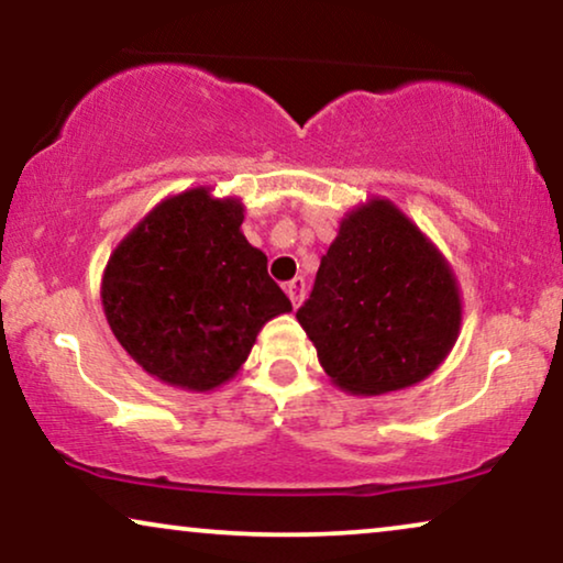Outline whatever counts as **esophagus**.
Here are the masks:
<instances>
[{
    "mask_svg": "<svg viewBox=\"0 0 563 563\" xmlns=\"http://www.w3.org/2000/svg\"><path fill=\"white\" fill-rule=\"evenodd\" d=\"M287 295L291 299V305L299 307V302H302V297H305V279H302V276H295V279L287 284Z\"/></svg>",
    "mask_w": 563,
    "mask_h": 563,
    "instance_id": "34e87169",
    "label": "esophagus"
}]
</instances>
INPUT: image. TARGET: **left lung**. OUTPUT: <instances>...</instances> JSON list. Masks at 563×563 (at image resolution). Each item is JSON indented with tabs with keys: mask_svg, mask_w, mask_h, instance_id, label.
Masks as SVG:
<instances>
[{
	"mask_svg": "<svg viewBox=\"0 0 563 563\" xmlns=\"http://www.w3.org/2000/svg\"><path fill=\"white\" fill-rule=\"evenodd\" d=\"M297 320L338 387L384 395L426 379L451 351L459 287L420 230L376 199L341 222Z\"/></svg>",
	"mask_w": 563,
	"mask_h": 563,
	"instance_id": "1",
	"label": "left lung"
}]
</instances>
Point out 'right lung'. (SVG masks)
Masks as SVG:
<instances>
[{"mask_svg":"<svg viewBox=\"0 0 563 563\" xmlns=\"http://www.w3.org/2000/svg\"><path fill=\"white\" fill-rule=\"evenodd\" d=\"M241 222V202L191 189L158 205L112 253L107 322L161 382L218 387L249 358L264 322L291 310Z\"/></svg>","mask_w":563,"mask_h":563,"instance_id":"obj_1","label":"right lung"}]
</instances>
